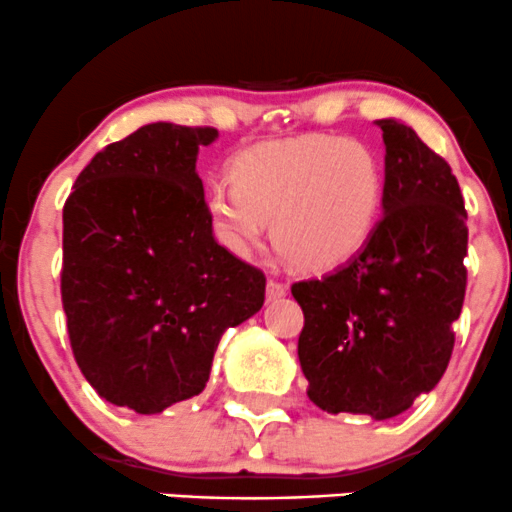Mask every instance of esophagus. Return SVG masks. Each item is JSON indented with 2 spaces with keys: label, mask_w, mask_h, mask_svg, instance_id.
<instances>
[{
  "label": "esophagus",
  "mask_w": 512,
  "mask_h": 512,
  "mask_svg": "<svg viewBox=\"0 0 512 512\" xmlns=\"http://www.w3.org/2000/svg\"><path fill=\"white\" fill-rule=\"evenodd\" d=\"M286 296V284L277 282V279H269L267 282V301H277Z\"/></svg>",
  "instance_id": "1"
}]
</instances>
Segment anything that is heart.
<instances>
[{
	"mask_svg": "<svg viewBox=\"0 0 512 512\" xmlns=\"http://www.w3.org/2000/svg\"><path fill=\"white\" fill-rule=\"evenodd\" d=\"M233 182L213 179L204 206L209 223L235 255L265 240L301 269L345 265L369 243L384 209V167L357 138L308 133L269 140L233 160Z\"/></svg>",
	"mask_w": 512,
	"mask_h": 512,
	"instance_id": "b5f03b06",
	"label": "heart"
}]
</instances>
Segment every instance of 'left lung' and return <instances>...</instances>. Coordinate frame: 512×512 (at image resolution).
<instances>
[{
	"instance_id": "obj_1",
	"label": "left lung",
	"mask_w": 512,
	"mask_h": 512,
	"mask_svg": "<svg viewBox=\"0 0 512 512\" xmlns=\"http://www.w3.org/2000/svg\"><path fill=\"white\" fill-rule=\"evenodd\" d=\"M384 216L345 267L291 286L299 362L328 413L386 420L445 374L466 291V211L452 167L406 123L381 119Z\"/></svg>"
}]
</instances>
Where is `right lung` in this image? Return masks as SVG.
Returning a JSON list of instances; mask_svg holds the SVG:
<instances>
[{
  "instance_id": "1",
  "label": "right lung",
  "mask_w": 512,
  "mask_h": 512,
  "mask_svg": "<svg viewBox=\"0 0 512 512\" xmlns=\"http://www.w3.org/2000/svg\"><path fill=\"white\" fill-rule=\"evenodd\" d=\"M216 138L148 123L94 155L65 201L67 335L114 406L153 415L199 396L221 335L265 303V274L213 240L196 155Z\"/></svg>"
}]
</instances>
